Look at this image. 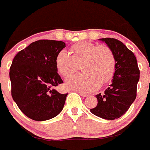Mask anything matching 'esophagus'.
I'll use <instances>...</instances> for the list:
<instances>
[{
  "label": "esophagus",
  "instance_id": "34e87169",
  "mask_svg": "<svg viewBox=\"0 0 150 150\" xmlns=\"http://www.w3.org/2000/svg\"><path fill=\"white\" fill-rule=\"evenodd\" d=\"M79 95H81L82 97H83V98H86V97L88 96V95H87V94L83 93V92H81V91H79Z\"/></svg>",
  "mask_w": 150,
  "mask_h": 150
}]
</instances>
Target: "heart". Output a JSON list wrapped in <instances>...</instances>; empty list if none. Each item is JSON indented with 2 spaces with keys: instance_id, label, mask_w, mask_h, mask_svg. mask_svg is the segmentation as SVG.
Listing matches in <instances>:
<instances>
[{
  "instance_id": "obj_1",
  "label": "heart",
  "mask_w": 150,
  "mask_h": 150,
  "mask_svg": "<svg viewBox=\"0 0 150 150\" xmlns=\"http://www.w3.org/2000/svg\"><path fill=\"white\" fill-rule=\"evenodd\" d=\"M71 54L62 50L57 54L55 61L57 71L64 77L72 75L82 64L83 74L67 79V88L91 91L112 79L116 70V59L108 46L81 41L71 46Z\"/></svg>"
}]
</instances>
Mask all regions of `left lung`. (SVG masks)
Returning <instances> with one entry per match:
<instances>
[{"instance_id":"1","label":"left lung","mask_w":150,"mask_h":150,"mask_svg":"<svg viewBox=\"0 0 150 150\" xmlns=\"http://www.w3.org/2000/svg\"><path fill=\"white\" fill-rule=\"evenodd\" d=\"M99 40L105 42L114 54L116 70L112 83L104 93L95 95L98 104L90 111L102 119L113 120L124 115L134 101L140 71L135 55L121 41L109 38Z\"/></svg>"}]
</instances>
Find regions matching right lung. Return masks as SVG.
<instances>
[{"label": "right lung", "mask_w": 150, "mask_h": 150, "mask_svg": "<svg viewBox=\"0 0 150 150\" xmlns=\"http://www.w3.org/2000/svg\"><path fill=\"white\" fill-rule=\"evenodd\" d=\"M62 41L40 40L16 54L10 69L11 95L24 114L45 121L62 112L67 94L54 88L63 83L55 57L65 47Z\"/></svg>", "instance_id": "right-lung-1"}]
</instances>
